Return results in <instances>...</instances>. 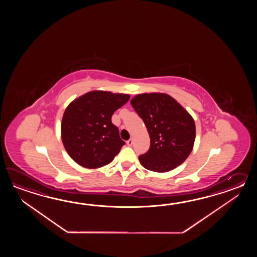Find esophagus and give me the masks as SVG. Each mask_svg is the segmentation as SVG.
Wrapping results in <instances>:
<instances>
[{
	"instance_id": "obj_1",
	"label": "esophagus",
	"mask_w": 257,
	"mask_h": 257,
	"mask_svg": "<svg viewBox=\"0 0 257 257\" xmlns=\"http://www.w3.org/2000/svg\"><path fill=\"white\" fill-rule=\"evenodd\" d=\"M132 144H133V140H132V139L128 140V141L126 142V145H127V146H131Z\"/></svg>"
}]
</instances>
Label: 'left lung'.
<instances>
[{"label": "left lung", "instance_id": "left-lung-1", "mask_svg": "<svg viewBox=\"0 0 257 257\" xmlns=\"http://www.w3.org/2000/svg\"><path fill=\"white\" fill-rule=\"evenodd\" d=\"M131 104L151 139L149 151L139 157L142 166L166 173L183 164L191 153L196 139L192 115L167 93H140L131 99Z\"/></svg>", "mask_w": 257, "mask_h": 257}]
</instances>
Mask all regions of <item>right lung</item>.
Wrapping results in <instances>:
<instances>
[{"instance_id": "1", "label": "right lung", "mask_w": 257, "mask_h": 257, "mask_svg": "<svg viewBox=\"0 0 257 257\" xmlns=\"http://www.w3.org/2000/svg\"><path fill=\"white\" fill-rule=\"evenodd\" d=\"M127 93L94 90L71 101L61 120L60 136L76 164L98 169L110 164L125 144L111 117L130 100Z\"/></svg>"}]
</instances>
